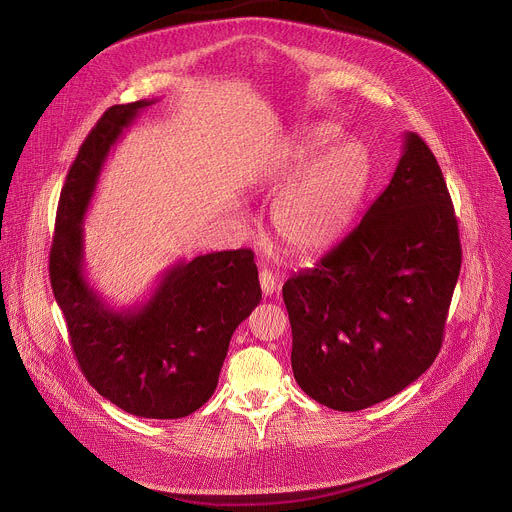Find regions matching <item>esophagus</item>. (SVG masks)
I'll use <instances>...</instances> for the list:
<instances>
[{
  "instance_id": "34e87169",
  "label": "esophagus",
  "mask_w": 512,
  "mask_h": 512,
  "mask_svg": "<svg viewBox=\"0 0 512 512\" xmlns=\"http://www.w3.org/2000/svg\"><path fill=\"white\" fill-rule=\"evenodd\" d=\"M259 283H261L263 296H273L275 291H277V287H279V279L271 271H267V269L259 273Z\"/></svg>"
}]
</instances>
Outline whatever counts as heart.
Listing matches in <instances>:
<instances>
[{
    "instance_id": "b5f03b06",
    "label": "heart",
    "mask_w": 512,
    "mask_h": 512,
    "mask_svg": "<svg viewBox=\"0 0 512 512\" xmlns=\"http://www.w3.org/2000/svg\"><path fill=\"white\" fill-rule=\"evenodd\" d=\"M336 137L338 127L332 123L302 129L277 162L275 180L285 182L296 176ZM367 184L369 158L358 143L346 141L326 150L279 194L271 208V229L283 251L296 259L330 251L350 227Z\"/></svg>"
}]
</instances>
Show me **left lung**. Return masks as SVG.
<instances>
[{
	"instance_id": "1",
	"label": "left lung",
	"mask_w": 512,
	"mask_h": 512,
	"mask_svg": "<svg viewBox=\"0 0 512 512\" xmlns=\"http://www.w3.org/2000/svg\"><path fill=\"white\" fill-rule=\"evenodd\" d=\"M460 265L442 168L409 131L362 221L283 285L302 391L330 409L360 411L417 381L442 348Z\"/></svg>"
}]
</instances>
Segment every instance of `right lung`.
I'll return each instance as SVG.
<instances>
[{
	"mask_svg": "<svg viewBox=\"0 0 512 512\" xmlns=\"http://www.w3.org/2000/svg\"><path fill=\"white\" fill-rule=\"evenodd\" d=\"M154 101L113 105L83 141L60 192L50 283L72 352L87 381L119 409L180 419L218 385L235 328L261 302L251 249L221 251L170 267L152 298L113 310L85 279L83 218L119 135Z\"/></svg>",
	"mask_w": 512,
	"mask_h": 512,
	"instance_id": "1",
	"label": "right lung"
}]
</instances>
